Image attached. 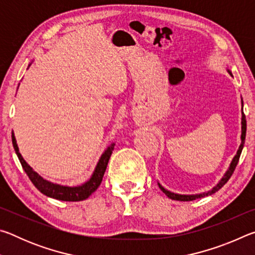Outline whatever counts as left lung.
<instances>
[{
  "mask_svg": "<svg viewBox=\"0 0 255 255\" xmlns=\"http://www.w3.org/2000/svg\"><path fill=\"white\" fill-rule=\"evenodd\" d=\"M227 72L230 73V75L233 76L232 72L230 70H227ZM241 105H242V117H241V145L239 146V149H237V152L235 154V156L233 157L232 162L230 164V166H228V169L226 170L225 173L222 176V179L218 181V183L215 185L214 188H211L210 190L206 192H201V193H196V195H180V193H175V192H172L170 190H167L163 187V185L158 182L157 181V184L159 189L162 190V191L165 193V195L170 198L172 200H179V201H192V200H196V199H199V198H204L207 196H211L213 193L217 192L219 189H221L224 184H225L230 178L233 174V172H234L235 167L237 165V163H239V159L241 156V153H242V149L244 147V143H245V135H247V120H245V116H244V112H243V99L241 98Z\"/></svg>",
  "mask_w": 255,
  "mask_h": 255,
  "instance_id": "left-lung-1",
  "label": "left lung"
}]
</instances>
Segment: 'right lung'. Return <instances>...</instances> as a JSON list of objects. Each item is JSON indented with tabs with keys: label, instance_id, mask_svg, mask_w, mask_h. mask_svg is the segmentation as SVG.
I'll return each instance as SVG.
<instances>
[{
	"label": "right lung",
	"instance_id": "right-lung-1",
	"mask_svg": "<svg viewBox=\"0 0 255 255\" xmlns=\"http://www.w3.org/2000/svg\"><path fill=\"white\" fill-rule=\"evenodd\" d=\"M31 63L29 64L28 68L30 67V65H31ZM12 144H13L15 154L19 158L21 165H22L24 172L29 176V179L31 180V182L33 183L34 187L39 190L41 193H44L45 196L49 198H54V199H57V200H63V201L85 200L86 198H89L94 191H96V190L99 188V185H100L102 182V178L103 175H105L108 162H109L112 150L115 148V144L112 143L105 149V152L101 154L100 158H99L96 167H94L92 175L90 176V179L88 181H85L84 183H82L80 185H73V187H70V185H64V184L51 182V181L42 178V176L38 174L36 171H33L32 167L24 161L22 155L20 154L13 131H12Z\"/></svg>",
	"mask_w": 255,
	"mask_h": 255
}]
</instances>
